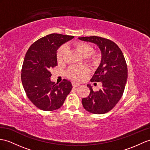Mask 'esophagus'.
Wrapping results in <instances>:
<instances>
[{
    "instance_id": "1",
    "label": "esophagus",
    "mask_w": 150,
    "mask_h": 150,
    "mask_svg": "<svg viewBox=\"0 0 150 150\" xmlns=\"http://www.w3.org/2000/svg\"><path fill=\"white\" fill-rule=\"evenodd\" d=\"M72 85L73 87H77V86H80L79 84H78V83H75V82H73V83H72Z\"/></svg>"
}]
</instances>
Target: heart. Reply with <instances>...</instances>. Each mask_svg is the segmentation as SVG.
I'll return each mask as SVG.
<instances>
[{
	"label": "heart",
	"instance_id": "1",
	"mask_svg": "<svg viewBox=\"0 0 150 150\" xmlns=\"http://www.w3.org/2000/svg\"><path fill=\"white\" fill-rule=\"evenodd\" d=\"M74 47L81 56L92 65H97L100 62L101 53L99 52L93 51V46L89 43L78 42L74 44ZM67 48L65 45L62 46L57 51V57L58 62L64 59ZM89 69L85 65H73L69 67L66 72L67 77L76 81H81L88 74Z\"/></svg>",
	"mask_w": 150,
	"mask_h": 150
}]
</instances>
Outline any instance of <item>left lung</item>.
Instances as JSON below:
<instances>
[{
  "label": "left lung",
  "mask_w": 150,
  "mask_h": 150,
  "mask_svg": "<svg viewBox=\"0 0 150 150\" xmlns=\"http://www.w3.org/2000/svg\"><path fill=\"white\" fill-rule=\"evenodd\" d=\"M79 39L96 44L102 53L101 63L90 81L101 82L103 86L95 92L92 86L88 85L90 94L83 98L82 104L91 113L104 114L111 111L123 96L128 76L125 57L118 46L111 40L98 36Z\"/></svg>",
  "instance_id": "8db88e82"
}]
</instances>
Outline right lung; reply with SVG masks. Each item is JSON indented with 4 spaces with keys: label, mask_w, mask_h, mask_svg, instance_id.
<instances>
[{
    "label": "right lung",
    "mask_w": 150,
    "mask_h": 150,
    "mask_svg": "<svg viewBox=\"0 0 150 150\" xmlns=\"http://www.w3.org/2000/svg\"><path fill=\"white\" fill-rule=\"evenodd\" d=\"M73 38L60 34L47 35L33 43L25 54L21 82L29 100L41 110L60 108L72 90V84L67 79L59 85L51 81L50 71L57 65L58 47Z\"/></svg>",
    "instance_id": "obj_1"
}]
</instances>
